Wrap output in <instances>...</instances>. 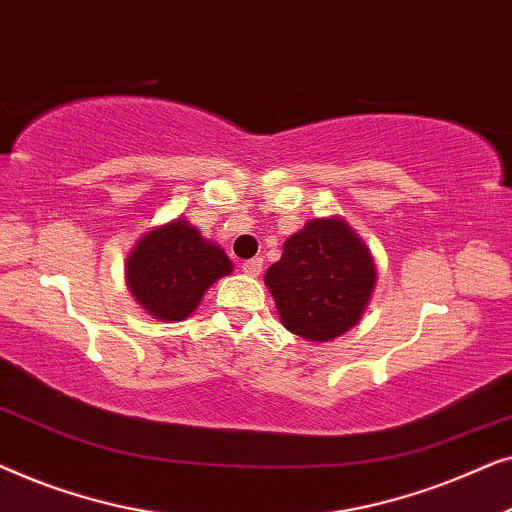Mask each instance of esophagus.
<instances>
[{
    "label": "esophagus",
    "mask_w": 512,
    "mask_h": 512,
    "mask_svg": "<svg viewBox=\"0 0 512 512\" xmlns=\"http://www.w3.org/2000/svg\"><path fill=\"white\" fill-rule=\"evenodd\" d=\"M263 270V258H251V261L242 263V272L249 277H258Z\"/></svg>",
    "instance_id": "esophagus-1"
}]
</instances>
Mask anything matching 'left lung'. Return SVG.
Instances as JSON below:
<instances>
[{
	"label": "left lung",
	"instance_id": "1",
	"mask_svg": "<svg viewBox=\"0 0 512 512\" xmlns=\"http://www.w3.org/2000/svg\"><path fill=\"white\" fill-rule=\"evenodd\" d=\"M375 279L373 256L340 216L307 221L265 272L284 328L310 342L347 333L366 312Z\"/></svg>",
	"mask_w": 512,
	"mask_h": 512
}]
</instances>
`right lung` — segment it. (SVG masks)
I'll list each match as a JSON object with an SVG mask.
<instances>
[{
  "label": "right lung",
  "instance_id": "1",
  "mask_svg": "<svg viewBox=\"0 0 512 512\" xmlns=\"http://www.w3.org/2000/svg\"><path fill=\"white\" fill-rule=\"evenodd\" d=\"M230 272L233 263L226 251L184 219L149 230L125 258L130 293L160 321L191 317L209 286Z\"/></svg>",
  "mask_w": 512,
  "mask_h": 512
}]
</instances>
